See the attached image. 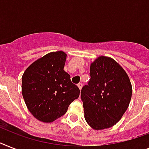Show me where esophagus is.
I'll use <instances>...</instances> for the list:
<instances>
[{"mask_svg": "<svg viewBox=\"0 0 149 149\" xmlns=\"http://www.w3.org/2000/svg\"><path fill=\"white\" fill-rule=\"evenodd\" d=\"M77 86H78V87H79V90H81L82 87H83V84H82V83H79V84H77Z\"/></svg>", "mask_w": 149, "mask_h": 149, "instance_id": "esophagus-1", "label": "esophagus"}]
</instances>
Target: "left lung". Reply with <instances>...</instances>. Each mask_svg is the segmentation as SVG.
I'll list each match as a JSON object with an SVG mask.
<instances>
[{
    "mask_svg": "<svg viewBox=\"0 0 149 149\" xmlns=\"http://www.w3.org/2000/svg\"><path fill=\"white\" fill-rule=\"evenodd\" d=\"M91 79L81 90L84 117L94 130L108 128L120 120L132 94L129 77L114 59L100 56L91 65Z\"/></svg>",
    "mask_w": 149,
    "mask_h": 149,
    "instance_id": "left-lung-1",
    "label": "left lung"
}]
</instances>
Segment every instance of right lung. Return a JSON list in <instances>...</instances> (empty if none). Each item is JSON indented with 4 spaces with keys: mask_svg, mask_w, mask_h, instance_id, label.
Returning a JSON list of instances; mask_svg holds the SVG:
<instances>
[{
    "mask_svg": "<svg viewBox=\"0 0 149 149\" xmlns=\"http://www.w3.org/2000/svg\"><path fill=\"white\" fill-rule=\"evenodd\" d=\"M66 54H46L29 65L22 76V96L31 114L45 123L65 114L79 96V89L64 71Z\"/></svg>",
    "mask_w": 149,
    "mask_h": 149,
    "instance_id": "add662e5",
    "label": "right lung"
}]
</instances>
